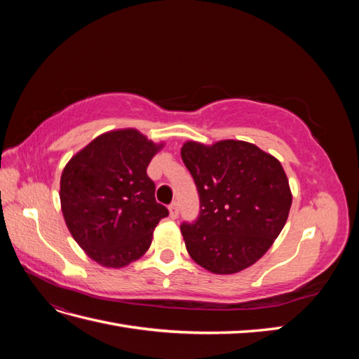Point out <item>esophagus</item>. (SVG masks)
<instances>
[{
	"instance_id": "1",
	"label": "esophagus",
	"mask_w": 359,
	"mask_h": 359,
	"mask_svg": "<svg viewBox=\"0 0 359 359\" xmlns=\"http://www.w3.org/2000/svg\"><path fill=\"white\" fill-rule=\"evenodd\" d=\"M169 214H170L172 219H177V217H178V214H180V206H178L177 202H172V203L169 205Z\"/></svg>"
}]
</instances>
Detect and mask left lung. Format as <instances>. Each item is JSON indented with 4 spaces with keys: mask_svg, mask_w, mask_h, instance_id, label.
I'll use <instances>...</instances> for the list:
<instances>
[{
    "mask_svg": "<svg viewBox=\"0 0 359 359\" xmlns=\"http://www.w3.org/2000/svg\"><path fill=\"white\" fill-rule=\"evenodd\" d=\"M184 165L196 182L201 214L182 223L190 257L214 274H235L262 257L283 229L292 205L281 163L255 144L187 140Z\"/></svg>",
    "mask_w": 359,
    "mask_h": 359,
    "instance_id": "1",
    "label": "left lung"
}]
</instances>
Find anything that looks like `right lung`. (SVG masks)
<instances>
[{"label": "right lung", "mask_w": 359, "mask_h": 359, "mask_svg": "<svg viewBox=\"0 0 359 359\" xmlns=\"http://www.w3.org/2000/svg\"><path fill=\"white\" fill-rule=\"evenodd\" d=\"M165 147L136 128L111 130L93 139L64 168L61 211L74 241L94 262L123 268L145 255L153 232L168 217L147 175Z\"/></svg>", "instance_id": "add662e5"}]
</instances>
